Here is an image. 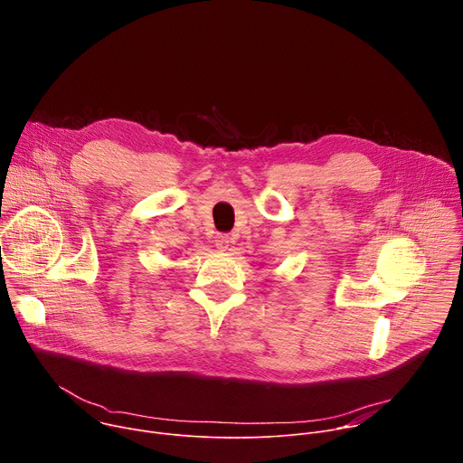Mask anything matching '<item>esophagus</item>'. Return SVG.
I'll use <instances>...</instances> for the list:
<instances>
[{
	"instance_id": "1",
	"label": "esophagus",
	"mask_w": 463,
	"mask_h": 463,
	"mask_svg": "<svg viewBox=\"0 0 463 463\" xmlns=\"http://www.w3.org/2000/svg\"><path fill=\"white\" fill-rule=\"evenodd\" d=\"M214 241H216V247L220 250H227L229 249V236L227 234H218Z\"/></svg>"
}]
</instances>
